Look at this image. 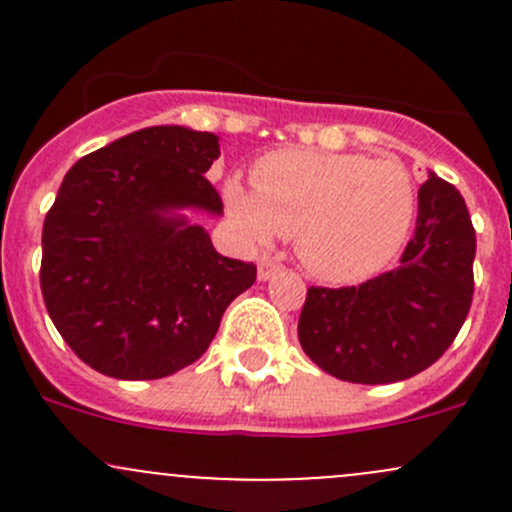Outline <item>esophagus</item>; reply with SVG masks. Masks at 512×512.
<instances>
[{
	"mask_svg": "<svg viewBox=\"0 0 512 512\" xmlns=\"http://www.w3.org/2000/svg\"><path fill=\"white\" fill-rule=\"evenodd\" d=\"M280 267H282L280 260H275V257H270V255H262L260 262H257V277H260L262 282L270 280V277L275 275Z\"/></svg>",
	"mask_w": 512,
	"mask_h": 512,
	"instance_id": "obj_1",
	"label": "esophagus"
}]
</instances>
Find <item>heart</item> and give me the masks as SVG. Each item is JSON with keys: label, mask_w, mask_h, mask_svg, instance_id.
<instances>
[{"label": "heart", "mask_w": 512, "mask_h": 512, "mask_svg": "<svg viewBox=\"0 0 512 512\" xmlns=\"http://www.w3.org/2000/svg\"><path fill=\"white\" fill-rule=\"evenodd\" d=\"M252 190L227 180L232 218L255 240L297 237L312 275L352 282L401 250L416 215V185L399 160L356 153L277 151L252 165Z\"/></svg>", "instance_id": "heart-1"}]
</instances>
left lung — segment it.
<instances>
[{
  "instance_id": "obj_1",
  "label": "left lung",
  "mask_w": 512,
  "mask_h": 512,
  "mask_svg": "<svg viewBox=\"0 0 512 512\" xmlns=\"http://www.w3.org/2000/svg\"><path fill=\"white\" fill-rule=\"evenodd\" d=\"M476 230L466 200L428 175L414 237L396 270L356 287H309L297 334L304 354L352 384L416 376L453 344L473 302Z\"/></svg>"
}]
</instances>
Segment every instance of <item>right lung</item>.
<instances>
[{
    "instance_id": "1",
    "label": "right lung",
    "mask_w": 512,
    "mask_h": 512,
    "mask_svg": "<svg viewBox=\"0 0 512 512\" xmlns=\"http://www.w3.org/2000/svg\"><path fill=\"white\" fill-rule=\"evenodd\" d=\"M215 133L151 126L74 163L41 230V294L71 352L113 379L193 364L257 267L223 257L180 208L223 213Z\"/></svg>"
}]
</instances>
